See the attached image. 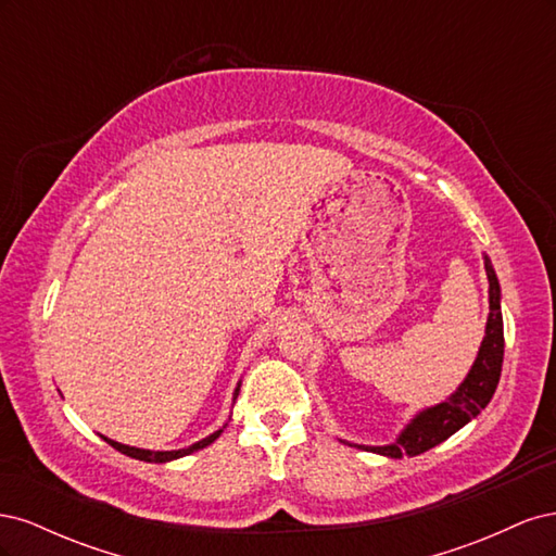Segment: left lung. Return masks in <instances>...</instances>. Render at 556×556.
<instances>
[{"label":"left lung","mask_w":556,"mask_h":556,"mask_svg":"<svg viewBox=\"0 0 556 556\" xmlns=\"http://www.w3.org/2000/svg\"><path fill=\"white\" fill-rule=\"evenodd\" d=\"M486 280H490V315H486L484 325V339L480 343L478 357L470 366L466 378L459 382L447 399L441 403H433L422 410H417L408 425L399 431L396 439L387 445H359L348 443L352 447H359L366 452L382 454V457L401 459V457H417L435 445L447 441L452 433H457L466 427L470 419H476L480 410H484L486 403L492 401L496 384L501 378V364H503V315H501V285L492 260L482 255Z\"/></svg>","instance_id":"8db88e82"}]
</instances>
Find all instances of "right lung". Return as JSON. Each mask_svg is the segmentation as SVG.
Listing matches in <instances>:
<instances>
[{"label":"right lung","mask_w":556,"mask_h":556,"mask_svg":"<svg viewBox=\"0 0 556 556\" xmlns=\"http://www.w3.org/2000/svg\"><path fill=\"white\" fill-rule=\"evenodd\" d=\"M239 390H241V380L237 382V390H233L231 406H233V403H237ZM225 429H227V425L220 427L217 431H213L211 435H206V439H201V441H197V443H192V445H188V447H180V450H146V447H134V445H125V443L111 441V439H106V435H102V433H99V435H102V439H104L111 447H115L117 452L127 454V457H131V459L150 462V464H166V462H174V459H180V457H188V454H192V452H197V450H204L206 445H211L213 441L220 439V433H223Z\"/></svg>","instance_id":"add662e5"}]
</instances>
